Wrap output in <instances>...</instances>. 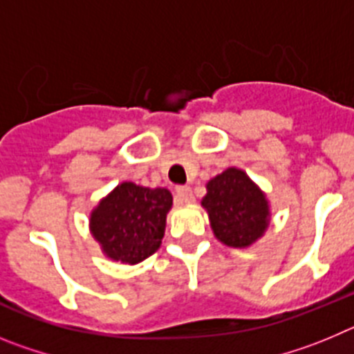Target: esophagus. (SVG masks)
Instances as JSON below:
<instances>
[{
	"label": "esophagus",
	"instance_id": "obj_1",
	"mask_svg": "<svg viewBox=\"0 0 354 354\" xmlns=\"http://www.w3.org/2000/svg\"><path fill=\"white\" fill-rule=\"evenodd\" d=\"M175 198H177V202H180V204H193V202H195V196H193V192L189 186L177 187Z\"/></svg>",
	"mask_w": 354,
	"mask_h": 354
}]
</instances>
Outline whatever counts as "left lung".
<instances>
[{"instance_id":"left-lung-1","label":"left lung","mask_w":354,"mask_h":354,"mask_svg":"<svg viewBox=\"0 0 354 354\" xmlns=\"http://www.w3.org/2000/svg\"><path fill=\"white\" fill-rule=\"evenodd\" d=\"M216 239L232 248H246L264 236L270 204L261 187L239 168H227L207 183L202 198Z\"/></svg>"}]
</instances>
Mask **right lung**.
<instances>
[{
    "instance_id": "1",
    "label": "right lung",
    "mask_w": 354,
    "mask_h": 354,
    "mask_svg": "<svg viewBox=\"0 0 354 354\" xmlns=\"http://www.w3.org/2000/svg\"><path fill=\"white\" fill-rule=\"evenodd\" d=\"M174 198L167 187L122 183L90 214V232L102 253L122 264H138L158 252Z\"/></svg>"
}]
</instances>
